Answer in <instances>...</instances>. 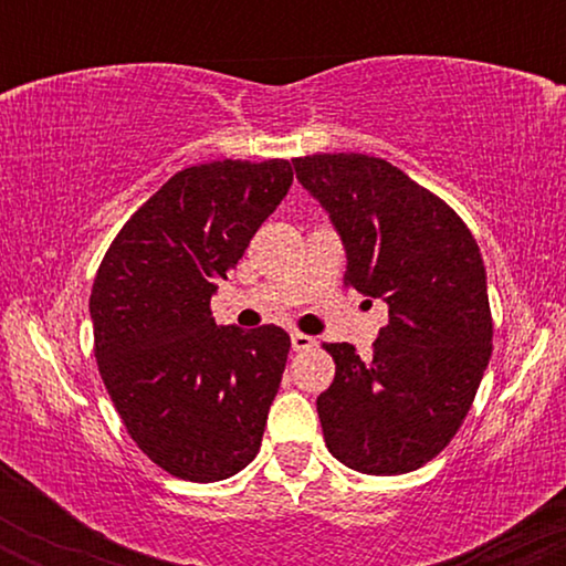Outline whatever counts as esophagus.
<instances>
[{
    "mask_svg": "<svg viewBox=\"0 0 566 566\" xmlns=\"http://www.w3.org/2000/svg\"><path fill=\"white\" fill-rule=\"evenodd\" d=\"M316 340L311 335H303V333H292V350H308L314 348Z\"/></svg>",
    "mask_w": 566,
    "mask_h": 566,
    "instance_id": "esophagus-1",
    "label": "esophagus"
}]
</instances>
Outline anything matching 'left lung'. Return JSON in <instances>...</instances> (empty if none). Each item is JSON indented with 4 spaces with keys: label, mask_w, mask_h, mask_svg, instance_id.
<instances>
[{
    "label": "left lung",
    "mask_w": 566,
    "mask_h": 566,
    "mask_svg": "<svg viewBox=\"0 0 566 566\" xmlns=\"http://www.w3.org/2000/svg\"><path fill=\"white\" fill-rule=\"evenodd\" d=\"M346 244V287L388 303L373 359L324 343L335 380L319 394L327 450L373 476L409 473L450 444L492 356L476 239L437 193L367 154L292 159Z\"/></svg>",
    "instance_id": "1"
}]
</instances>
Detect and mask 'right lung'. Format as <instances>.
I'll use <instances>...</instances> for the list:
<instances>
[{
    "instance_id": "1",
    "label": "right lung",
    "mask_w": 566,
    "mask_h": 566,
    "mask_svg": "<svg viewBox=\"0 0 566 566\" xmlns=\"http://www.w3.org/2000/svg\"><path fill=\"white\" fill-rule=\"evenodd\" d=\"M287 159H223L175 172L122 226L90 292L106 391L148 460L220 482L261 450L290 335L218 327L210 297L287 197Z\"/></svg>"
}]
</instances>
